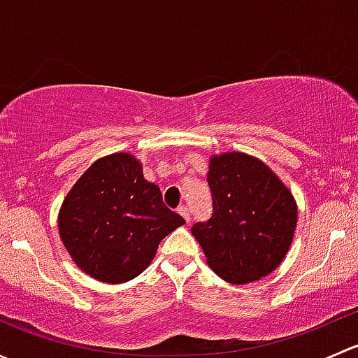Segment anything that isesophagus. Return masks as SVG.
Instances as JSON below:
<instances>
[{"label":"esophagus","instance_id":"esophagus-1","mask_svg":"<svg viewBox=\"0 0 358 358\" xmlns=\"http://www.w3.org/2000/svg\"><path fill=\"white\" fill-rule=\"evenodd\" d=\"M178 213L183 216V220H185L187 223H190V213H189V208H187V206H180Z\"/></svg>","mask_w":358,"mask_h":358}]
</instances>
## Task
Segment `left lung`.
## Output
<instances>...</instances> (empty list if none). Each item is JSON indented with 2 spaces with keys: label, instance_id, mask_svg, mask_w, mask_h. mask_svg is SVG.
<instances>
[{
  "label": "left lung",
  "instance_id": "1",
  "mask_svg": "<svg viewBox=\"0 0 358 358\" xmlns=\"http://www.w3.org/2000/svg\"><path fill=\"white\" fill-rule=\"evenodd\" d=\"M213 213L192 227L209 266L232 284H248L280 265L294 236L296 202L268 166L243 152L209 162Z\"/></svg>",
  "mask_w": 358,
  "mask_h": 358
}]
</instances>
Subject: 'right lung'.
Wrapping results in <instances>:
<instances>
[{
    "label": "right lung",
    "instance_id": "obj_1",
    "mask_svg": "<svg viewBox=\"0 0 358 358\" xmlns=\"http://www.w3.org/2000/svg\"><path fill=\"white\" fill-rule=\"evenodd\" d=\"M185 220L162 202L129 154L93 162L64 201L59 230L72 259L93 279L119 284L149 266L159 243Z\"/></svg>",
    "mask_w": 358,
    "mask_h": 358
}]
</instances>
